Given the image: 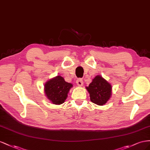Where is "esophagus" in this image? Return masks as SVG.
<instances>
[{
	"label": "esophagus",
	"mask_w": 150,
	"mask_h": 150,
	"mask_svg": "<svg viewBox=\"0 0 150 150\" xmlns=\"http://www.w3.org/2000/svg\"><path fill=\"white\" fill-rule=\"evenodd\" d=\"M76 84H77L78 86H82L83 83V80L81 79H78L77 80H76Z\"/></svg>",
	"instance_id": "obj_1"
}]
</instances>
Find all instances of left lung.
Segmentation results:
<instances>
[{
	"instance_id": "8db88e82",
	"label": "left lung",
	"mask_w": 150,
	"mask_h": 150,
	"mask_svg": "<svg viewBox=\"0 0 150 150\" xmlns=\"http://www.w3.org/2000/svg\"><path fill=\"white\" fill-rule=\"evenodd\" d=\"M86 88L89 92L91 100L99 105H104L108 102L112 91L110 84L99 75L96 76Z\"/></svg>"
}]
</instances>
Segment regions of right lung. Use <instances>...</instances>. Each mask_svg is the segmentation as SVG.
I'll list each match as a JSON object with an SVG mask.
<instances>
[{"label":"right lung","mask_w":150,"mask_h":150,"mask_svg":"<svg viewBox=\"0 0 150 150\" xmlns=\"http://www.w3.org/2000/svg\"><path fill=\"white\" fill-rule=\"evenodd\" d=\"M72 86L71 83L65 82L62 76H57L46 83L45 92L51 103L61 104L66 100L67 94Z\"/></svg>","instance_id":"right-lung-1"}]
</instances>
